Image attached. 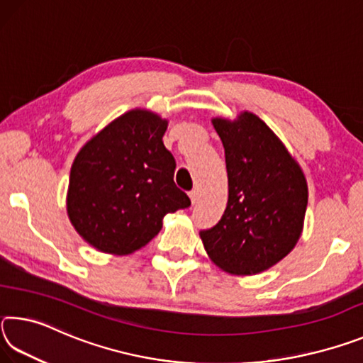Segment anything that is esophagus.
<instances>
[{
    "instance_id": "34e87169",
    "label": "esophagus",
    "mask_w": 363,
    "mask_h": 363,
    "mask_svg": "<svg viewBox=\"0 0 363 363\" xmlns=\"http://www.w3.org/2000/svg\"><path fill=\"white\" fill-rule=\"evenodd\" d=\"M189 196H190V201H192V205H195L196 201H199V199H200L199 190H192V192H189Z\"/></svg>"
}]
</instances>
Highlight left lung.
Masks as SVG:
<instances>
[{
  "label": "left lung",
  "instance_id": "8db88e82",
  "mask_svg": "<svg viewBox=\"0 0 363 363\" xmlns=\"http://www.w3.org/2000/svg\"><path fill=\"white\" fill-rule=\"evenodd\" d=\"M225 152L229 200L219 223L201 230L210 259L232 275H256L296 247L304 227L307 181L285 144L259 116L211 118Z\"/></svg>",
  "mask_w": 363,
  "mask_h": 363
}]
</instances>
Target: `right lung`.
Returning <instances> with one entry per match:
<instances>
[{
    "label": "right lung",
    "mask_w": 363,
    "mask_h": 363,
    "mask_svg": "<svg viewBox=\"0 0 363 363\" xmlns=\"http://www.w3.org/2000/svg\"><path fill=\"white\" fill-rule=\"evenodd\" d=\"M168 120L133 108L94 134L73 160L67 214L78 235L102 253L126 256L162 230L168 213L190 206L173 181L163 144Z\"/></svg>",
    "instance_id": "obj_1"
}]
</instances>
